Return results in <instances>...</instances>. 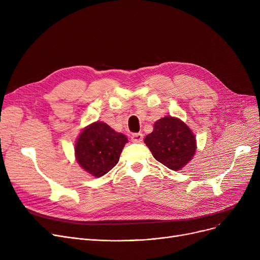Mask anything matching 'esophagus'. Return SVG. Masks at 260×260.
Masks as SVG:
<instances>
[{"label": "esophagus", "mask_w": 260, "mask_h": 260, "mask_svg": "<svg viewBox=\"0 0 260 260\" xmlns=\"http://www.w3.org/2000/svg\"><path fill=\"white\" fill-rule=\"evenodd\" d=\"M143 140V135L141 133H137V134H133L132 135V141L136 142V143H139Z\"/></svg>", "instance_id": "34e87169"}]
</instances>
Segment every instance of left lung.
Wrapping results in <instances>:
<instances>
[{
    "label": "left lung",
    "mask_w": 260,
    "mask_h": 260,
    "mask_svg": "<svg viewBox=\"0 0 260 260\" xmlns=\"http://www.w3.org/2000/svg\"><path fill=\"white\" fill-rule=\"evenodd\" d=\"M144 143L157 161L173 171H180L196 152L193 132L180 119L171 116L155 122Z\"/></svg>",
    "instance_id": "8db88e82"
}]
</instances>
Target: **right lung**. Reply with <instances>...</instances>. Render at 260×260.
Here are the masks:
<instances>
[{
    "label": "right lung",
    "mask_w": 260,
    "mask_h": 260,
    "mask_svg": "<svg viewBox=\"0 0 260 260\" xmlns=\"http://www.w3.org/2000/svg\"><path fill=\"white\" fill-rule=\"evenodd\" d=\"M127 141L125 135L117 133L106 123L93 122L79 135L75 145L76 159L91 176L101 177L117 165Z\"/></svg>",
    "instance_id": "right-lung-1"
}]
</instances>
